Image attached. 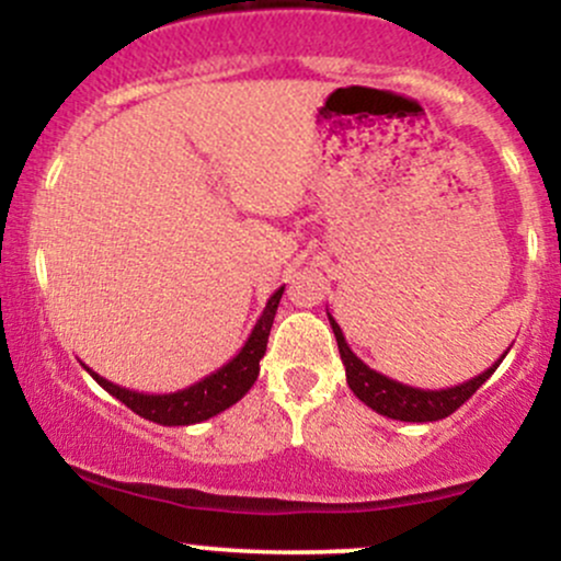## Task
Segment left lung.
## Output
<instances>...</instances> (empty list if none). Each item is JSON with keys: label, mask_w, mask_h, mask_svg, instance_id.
Wrapping results in <instances>:
<instances>
[{"label": "left lung", "mask_w": 561, "mask_h": 561, "mask_svg": "<svg viewBox=\"0 0 561 561\" xmlns=\"http://www.w3.org/2000/svg\"><path fill=\"white\" fill-rule=\"evenodd\" d=\"M330 317L332 332L337 337V347H340V358H343L345 366V379L347 388L353 390V396L358 401H364L371 411L377 414L388 416V420H401V422H437L446 420L448 414H454L461 403L469 401V398L482 388L488 377L499 369V364L504 362V356L508 351H504V356L499 362L488 366L485 371L478 377L467 379V382L454 385V388H443V390H422V388H411V385L396 382V379L379 375L377 369L366 366L356 353L351 351V345L345 343V334L340 330L337 321Z\"/></svg>", "instance_id": "8db88e82"}]
</instances>
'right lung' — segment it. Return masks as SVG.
<instances>
[{
  "instance_id": "right-lung-1",
  "label": "right lung",
  "mask_w": 561,
  "mask_h": 561,
  "mask_svg": "<svg viewBox=\"0 0 561 561\" xmlns=\"http://www.w3.org/2000/svg\"><path fill=\"white\" fill-rule=\"evenodd\" d=\"M282 293L285 287H279L268 298L266 308L255 321L253 332L244 340L231 362H227L221 369L210 371L208 377H203L199 382L190 385V388L176 390V392H139L121 388V385L111 382V379L100 377L96 371L89 369L87 364H81L96 379L100 388H105L113 398H118L121 403H126L134 414H139L141 420H150L163 427H182V424H197L210 420V416L221 414L229 405H234L240 398L253 388V382L259 379L261 371V358L266 353L268 332H272L276 308H279Z\"/></svg>"
}]
</instances>
